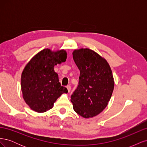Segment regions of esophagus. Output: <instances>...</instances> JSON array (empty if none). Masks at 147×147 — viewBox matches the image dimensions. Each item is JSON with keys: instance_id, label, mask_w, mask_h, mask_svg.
Segmentation results:
<instances>
[{"instance_id": "34e87169", "label": "esophagus", "mask_w": 147, "mask_h": 147, "mask_svg": "<svg viewBox=\"0 0 147 147\" xmlns=\"http://www.w3.org/2000/svg\"><path fill=\"white\" fill-rule=\"evenodd\" d=\"M67 88L68 91L70 92V90H71V86H70V85H67Z\"/></svg>"}]
</instances>
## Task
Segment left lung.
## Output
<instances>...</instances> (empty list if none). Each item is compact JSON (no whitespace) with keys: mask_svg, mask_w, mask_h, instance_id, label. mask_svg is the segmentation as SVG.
<instances>
[{"mask_svg":"<svg viewBox=\"0 0 147 147\" xmlns=\"http://www.w3.org/2000/svg\"><path fill=\"white\" fill-rule=\"evenodd\" d=\"M73 58L80 71L78 85L71 95L75 112L88 118L105 109L114 88L112 70L107 61L90 49L73 52Z\"/></svg>","mask_w":147,"mask_h":147,"instance_id":"8db88e82","label":"left lung"}]
</instances>
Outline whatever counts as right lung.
<instances>
[{
    "instance_id": "add662e5",
    "label": "right lung",
    "mask_w": 147,
    "mask_h": 147,
    "mask_svg": "<svg viewBox=\"0 0 147 147\" xmlns=\"http://www.w3.org/2000/svg\"><path fill=\"white\" fill-rule=\"evenodd\" d=\"M67 53L44 49L34 56L21 75V90L24 100L37 112H45L67 89L61 85L58 75L54 70L57 64L65 62Z\"/></svg>"
}]
</instances>
